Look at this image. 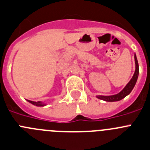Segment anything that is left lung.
I'll return each mask as SVG.
<instances>
[{
  "label": "left lung",
  "instance_id": "left-lung-1",
  "mask_svg": "<svg viewBox=\"0 0 150 150\" xmlns=\"http://www.w3.org/2000/svg\"><path fill=\"white\" fill-rule=\"evenodd\" d=\"M135 73H134L133 76L131 78L128 83L126 85L125 87L119 92L116 95H113V96H98L96 97L100 100H105V101L108 102H113V101H118L121 100V99L124 98L126 96H128L130 92H132L134 86H135V83L138 80V74H139V67H138V60H137V57L135 54Z\"/></svg>",
  "mask_w": 150,
  "mask_h": 150
}]
</instances>
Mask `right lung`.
<instances>
[{
	"label": "right lung",
	"instance_id": "obj_1",
	"mask_svg": "<svg viewBox=\"0 0 150 150\" xmlns=\"http://www.w3.org/2000/svg\"><path fill=\"white\" fill-rule=\"evenodd\" d=\"M27 101L29 102V103H31L32 104L35 105V106H36V107H44V106L47 105L45 103H43V102L41 101L35 102V101H32V100H27Z\"/></svg>",
	"mask_w": 150,
	"mask_h": 150
}]
</instances>
